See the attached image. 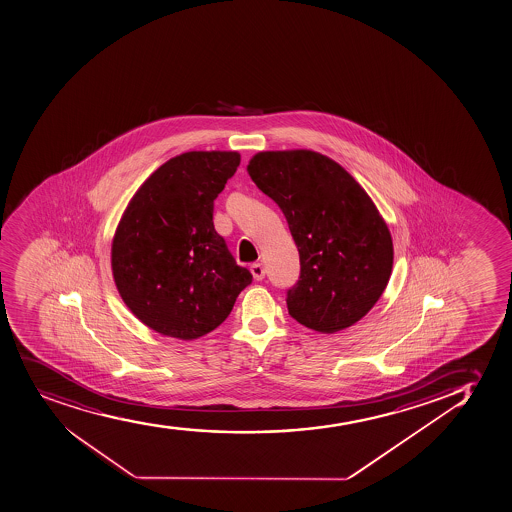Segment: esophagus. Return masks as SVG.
<instances>
[{
    "instance_id": "esophagus-1",
    "label": "esophagus",
    "mask_w": 512,
    "mask_h": 512,
    "mask_svg": "<svg viewBox=\"0 0 512 512\" xmlns=\"http://www.w3.org/2000/svg\"><path fill=\"white\" fill-rule=\"evenodd\" d=\"M250 272H252L253 279H255V281H262V279L265 277L264 265L260 264V262H257V264H252V267H250Z\"/></svg>"
}]
</instances>
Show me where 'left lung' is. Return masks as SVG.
Listing matches in <instances>:
<instances>
[{
    "mask_svg": "<svg viewBox=\"0 0 512 512\" xmlns=\"http://www.w3.org/2000/svg\"><path fill=\"white\" fill-rule=\"evenodd\" d=\"M248 174L286 216L301 262L287 309L319 333L355 325L391 279V231L363 187L313 150L259 152Z\"/></svg>",
    "mask_w": 512,
    "mask_h": 512,
    "instance_id": "obj_1",
    "label": "left lung"
}]
</instances>
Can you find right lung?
Listing matches in <instances>:
<instances>
[{
  "instance_id": "add662e5",
  "label": "right lung",
  "mask_w": 512,
  "mask_h": 512,
  "mask_svg": "<svg viewBox=\"0 0 512 512\" xmlns=\"http://www.w3.org/2000/svg\"><path fill=\"white\" fill-rule=\"evenodd\" d=\"M240 165L237 152H186L138 187L111 243L123 303L160 335L196 340L228 318L252 274L213 225L218 194Z\"/></svg>"
}]
</instances>
